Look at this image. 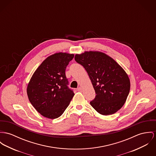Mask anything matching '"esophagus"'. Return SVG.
<instances>
[{"label":"esophagus","instance_id":"34e87169","mask_svg":"<svg viewBox=\"0 0 156 156\" xmlns=\"http://www.w3.org/2000/svg\"><path fill=\"white\" fill-rule=\"evenodd\" d=\"M77 90H78V91H82V88H81V87H78V88H77Z\"/></svg>","mask_w":156,"mask_h":156}]
</instances>
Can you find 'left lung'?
Instances as JSON below:
<instances>
[{
	"label": "left lung",
	"instance_id": "obj_1",
	"mask_svg": "<svg viewBox=\"0 0 156 156\" xmlns=\"http://www.w3.org/2000/svg\"><path fill=\"white\" fill-rule=\"evenodd\" d=\"M75 60L84 66L96 92L90 105L96 111L109 115L125 104L130 90L129 77L120 65L106 54L86 51L76 55Z\"/></svg>",
	"mask_w": 156,
	"mask_h": 156
}]
</instances>
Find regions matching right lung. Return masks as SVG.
<instances>
[{"label": "right lung", "mask_w": 156, "mask_h": 156, "mask_svg": "<svg viewBox=\"0 0 156 156\" xmlns=\"http://www.w3.org/2000/svg\"><path fill=\"white\" fill-rule=\"evenodd\" d=\"M73 56L66 53L49 56L37 69L28 83L27 91L30 103L46 118H59L74 96L65 75L66 66Z\"/></svg>", "instance_id": "1"}]
</instances>
